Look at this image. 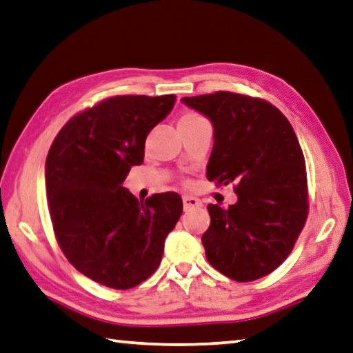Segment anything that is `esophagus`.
Segmentation results:
<instances>
[{
	"mask_svg": "<svg viewBox=\"0 0 353 353\" xmlns=\"http://www.w3.org/2000/svg\"><path fill=\"white\" fill-rule=\"evenodd\" d=\"M182 201H183V208H185V210H191V208L202 207V202L199 201L197 197H193V196H183Z\"/></svg>",
	"mask_w": 353,
	"mask_h": 353,
	"instance_id": "34e87169",
	"label": "esophagus"
}]
</instances>
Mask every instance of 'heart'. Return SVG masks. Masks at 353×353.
Here are the masks:
<instances>
[{
  "mask_svg": "<svg viewBox=\"0 0 353 353\" xmlns=\"http://www.w3.org/2000/svg\"><path fill=\"white\" fill-rule=\"evenodd\" d=\"M202 121H205V120L196 112H183V114H181V117H179V120H177V126H179V130H183V128L194 126L197 123H202Z\"/></svg>",
  "mask_w": 353,
  "mask_h": 353,
  "instance_id": "b5f03b06",
  "label": "heart"
}]
</instances>
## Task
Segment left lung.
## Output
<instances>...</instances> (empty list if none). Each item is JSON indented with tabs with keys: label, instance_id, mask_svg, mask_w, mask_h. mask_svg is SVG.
Returning a JSON list of instances; mask_svg holds the SVG:
<instances>
[{
	"label": "left lung",
	"instance_id": "1",
	"mask_svg": "<svg viewBox=\"0 0 353 353\" xmlns=\"http://www.w3.org/2000/svg\"><path fill=\"white\" fill-rule=\"evenodd\" d=\"M213 123L207 177L234 185L238 202L208 205L205 256L238 283L259 279L287 259L309 213L303 150L290 121L272 103L219 91L183 97Z\"/></svg>",
	"mask_w": 353,
	"mask_h": 353
}]
</instances>
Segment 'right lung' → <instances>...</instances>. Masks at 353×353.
<instances>
[{
    "instance_id": "1",
    "label": "right lung",
    "mask_w": 353,
    "mask_h": 353,
    "mask_svg": "<svg viewBox=\"0 0 353 353\" xmlns=\"http://www.w3.org/2000/svg\"><path fill=\"white\" fill-rule=\"evenodd\" d=\"M174 101L172 94L101 100L74 115L50 145L46 196L57 242L77 270L101 285L128 290L148 279L182 214L177 193L142 202L121 187Z\"/></svg>"
}]
</instances>
